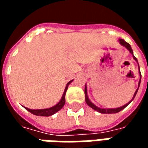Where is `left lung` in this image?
<instances>
[{
  "label": "left lung",
  "instance_id": "1",
  "mask_svg": "<svg viewBox=\"0 0 148 148\" xmlns=\"http://www.w3.org/2000/svg\"><path fill=\"white\" fill-rule=\"evenodd\" d=\"M119 42H120V44H121V46H123V47H124L125 48L127 49L128 51L130 52L131 54L132 55V56H133V58L135 61L137 63H138V61H137V58L134 56L133 55V51H132V47H131V46L129 43H127V42H125L124 39H119ZM138 66H139V64H138ZM139 74H140V81H139V84H138V88H137V90H136V92H135V93H134L133 97H132V100H131L130 101H128V102L127 103V104H125L124 106H121V107H118V108H113V109H105V108H100V107H97V106H95L94 104H93L91 101L90 100V98H89V97H88V94H87V86H86H86H85V96H86V104L88 105V106H90V107H91L92 109H94L95 111L98 112H100V113H108V114H112V113H116V112H121L122 109H124V108H126L129 104H130L132 101H133V99L135 98V97H136V95L137 92H138V90H139V87H140V82H141V73H140V66H139Z\"/></svg>",
  "mask_w": 148,
  "mask_h": 148
}]
</instances>
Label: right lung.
I'll list each match as a JSON object with an SVG mask.
<instances>
[{
	"mask_svg": "<svg viewBox=\"0 0 148 148\" xmlns=\"http://www.w3.org/2000/svg\"><path fill=\"white\" fill-rule=\"evenodd\" d=\"M72 82H73V80L70 81V82L66 84V88H65V90H64V92H63V94H62V98L60 99V101H59L55 105V106H52V107L48 108V109H28V108H26V107H24V108L27 109L28 112H30L31 113L36 115V116H52V115H54L55 113H56L57 112L59 111V110H60V109L64 106L65 101H66V100H65L66 92V90H67L69 85H70Z\"/></svg>",
	"mask_w": 148,
	"mask_h": 148,
	"instance_id": "1",
	"label": "right lung"
}]
</instances>
